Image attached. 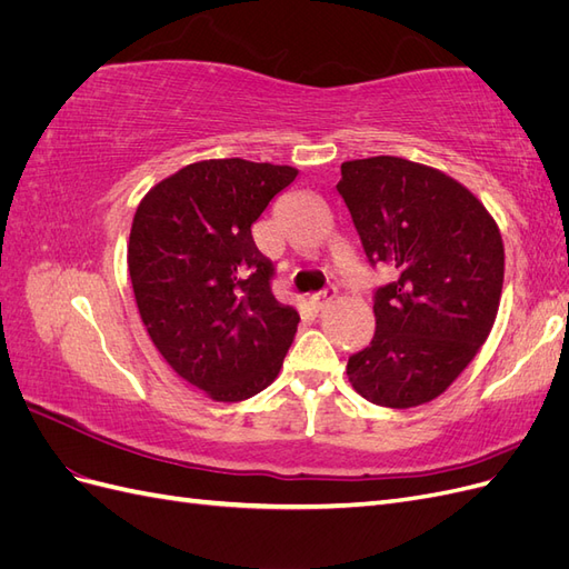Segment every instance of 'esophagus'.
Here are the masks:
<instances>
[{"mask_svg":"<svg viewBox=\"0 0 569 569\" xmlns=\"http://www.w3.org/2000/svg\"><path fill=\"white\" fill-rule=\"evenodd\" d=\"M332 299H335V289H325V291H320V295L311 297V306L316 308V311H322V308L330 303Z\"/></svg>","mask_w":569,"mask_h":569,"instance_id":"obj_1","label":"esophagus"}]
</instances>
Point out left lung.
Returning a JSON list of instances; mask_svg holds the SVG:
<instances>
[{
	"mask_svg": "<svg viewBox=\"0 0 569 569\" xmlns=\"http://www.w3.org/2000/svg\"><path fill=\"white\" fill-rule=\"evenodd\" d=\"M337 192L372 266L375 337L349 358L351 387L370 403L416 408L437 399L487 341L501 303V230L468 187L399 157L341 163Z\"/></svg>",
	"mask_w": 569,
	"mask_h": 569,
	"instance_id": "obj_1",
	"label": "left lung"
}]
</instances>
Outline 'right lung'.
Masks as SVG:
<instances>
[{
  "mask_svg": "<svg viewBox=\"0 0 569 569\" xmlns=\"http://www.w3.org/2000/svg\"><path fill=\"white\" fill-rule=\"evenodd\" d=\"M299 176L291 166L211 159L153 184L132 218L128 270L153 347L184 382L234 403L278 377L299 313L270 291L251 226Z\"/></svg>",
  "mask_w": 569,
  "mask_h": 569,
  "instance_id": "add662e5",
  "label": "right lung"
}]
</instances>
